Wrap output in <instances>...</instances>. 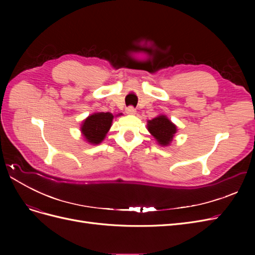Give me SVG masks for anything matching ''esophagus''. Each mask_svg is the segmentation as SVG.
I'll use <instances>...</instances> for the list:
<instances>
[{
	"label": "esophagus",
	"mask_w": 255,
	"mask_h": 255,
	"mask_svg": "<svg viewBox=\"0 0 255 255\" xmlns=\"http://www.w3.org/2000/svg\"><path fill=\"white\" fill-rule=\"evenodd\" d=\"M126 113H127L128 115H134V114L136 113V110L134 109L133 106H128V109L126 110Z\"/></svg>",
	"instance_id": "esophagus-1"
}]
</instances>
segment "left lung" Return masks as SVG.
<instances>
[{"instance_id": "left-lung-1", "label": "left lung", "mask_w": 255, "mask_h": 255, "mask_svg": "<svg viewBox=\"0 0 255 255\" xmlns=\"http://www.w3.org/2000/svg\"><path fill=\"white\" fill-rule=\"evenodd\" d=\"M148 130L160 145H169L176 133V127L166 116L160 115L148 121Z\"/></svg>"}]
</instances>
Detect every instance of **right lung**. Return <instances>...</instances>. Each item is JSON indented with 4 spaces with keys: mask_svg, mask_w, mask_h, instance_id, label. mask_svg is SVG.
<instances>
[{
    "mask_svg": "<svg viewBox=\"0 0 255 255\" xmlns=\"http://www.w3.org/2000/svg\"><path fill=\"white\" fill-rule=\"evenodd\" d=\"M114 116L111 113H95L83 121L81 132L86 141L92 144L102 142L109 132Z\"/></svg>",
    "mask_w": 255,
    "mask_h": 255,
    "instance_id": "1",
    "label": "right lung"
}]
</instances>
